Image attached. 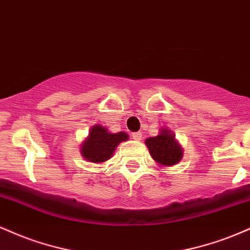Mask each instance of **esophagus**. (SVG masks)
Returning a JSON list of instances; mask_svg holds the SVG:
<instances>
[{
	"label": "esophagus",
	"mask_w": 250,
	"mask_h": 250,
	"mask_svg": "<svg viewBox=\"0 0 250 250\" xmlns=\"http://www.w3.org/2000/svg\"><path fill=\"white\" fill-rule=\"evenodd\" d=\"M131 136H133V139L135 140V141H140V140L142 139V133L141 131H137V133H133Z\"/></svg>",
	"instance_id": "34e87169"
}]
</instances>
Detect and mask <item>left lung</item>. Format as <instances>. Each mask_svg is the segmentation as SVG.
Returning a JSON list of instances; mask_svg holds the SVG:
<instances>
[{
    "label": "left lung",
    "instance_id": "obj_1",
    "mask_svg": "<svg viewBox=\"0 0 250 250\" xmlns=\"http://www.w3.org/2000/svg\"><path fill=\"white\" fill-rule=\"evenodd\" d=\"M146 145L149 149L150 156L159 165L165 167L177 165L182 159V147L175 139L173 131L169 129L163 128L157 136L148 137L146 140Z\"/></svg>",
    "mask_w": 250,
    "mask_h": 250
}]
</instances>
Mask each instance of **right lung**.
<instances>
[{
	"label": "right lung",
	"instance_id": "right-lung-1",
	"mask_svg": "<svg viewBox=\"0 0 250 250\" xmlns=\"http://www.w3.org/2000/svg\"><path fill=\"white\" fill-rule=\"evenodd\" d=\"M127 133H109L103 125H95L81 146V155L89 162L102 163L113 156L117 146L128 140Z\"/></svg>",
	"mask_w": 250,
	"mask_h": 250
}]
</instances>
